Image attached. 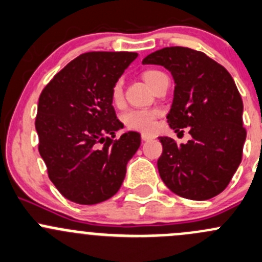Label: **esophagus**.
<instances>
[{"label":"esophagus","instance_id":"obj_1","mask_svg":"<svg viewBox=\"0 0 262 262\" xmlns=\"http://www.w3.org/2000/svg\"><path fill=\"white\" fill-rule=\"evenodd\" d=\"M152 139H154V137L150 136V135L141 134V140H142V141H149V140H152Z\"/></svg>","mask_w":262,"mask_h":262}]
</instances>
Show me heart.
Instances as JSON below:
<instances>
[{
  "label": "heart",
  "mask_w": 262,
  "mask_h": 262,
  "mask_svg": "<svg viewBox=\"0 0 262 262\" xmlns=\"http://www.w3.org/2000/svg\"><path fill=\"white\" fill-rule=\"evenodd\" d=\"M163 72L159 70H146L142 72V77L150 88H154L158 80L163 76ZM123 90L121 81H117L112 88V100L115 104L122 100ZM160 115L157 110H134L126 113L122 117L123 123L128 130L140 131V132H151L155 127V121Z\"/></svg>",
  "instance_id": "1"
}]
</instances>
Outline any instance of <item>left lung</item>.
I'll use <instances>...</instances> for the list:
<instances>
[{
  "label": "left lung",
  "mask_w": 262,
  "mask_h": 262,
  "mask_svg": "<svg viewBox=\"0 0 262 262\" xmlns=\"http://www.w3.org/2000/svg\"><path fill=\"white\" fill-rule=\"evenodd\" d=\"M142 63L169 70L176 86L167 122L174 132L183 134L182 128L188 127L192 136L181 145L159 137L160 178L181 198L209 200L219 195L242 160L246 140L243 103L234 80L213 58L186 47H165Z\"/></svg>",
  "instance_id": "left-lung-1"
}]
</instances>
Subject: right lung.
I'll return each instance as SVG.
<instances>
[{"instance_id":"obj_1","label":"right lung","mask_w":262,"mask_h":262,"mask_svg":"<svg viewBox=\"0 0 262 262\" xmlns=\"http://www.w3.org/2000/svg\"><path fill=\"white\" fill-rule=\"evenodd\" d=\"M136 57L135 52L82 53L40 93L38 150L49 180L72 203L94 205L116 195L139 149L137 132L109 137L123 126L112 105V88Z\"/></svg>"}]
</instances>
